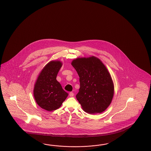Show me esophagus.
<instances>
[{
  "label": "esophagus",
  "instance_id": "1",
  "mask_svg": "<svg viewBox=\"0 0 151 151\" xmlns=\"http://www.w3.org/2000/svg\"><path fill=\"white\" fill-rule=\"evenodd\" d=\"M70 97H73V96H74V93H73V92H70L69 93Z\"/></svg>",
  "mask_w": 151,
  "mask_h": 151
}]
</instances>
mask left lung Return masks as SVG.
I'll return each instance as SVG.
<instances>
[{
	"mask_svg": "<svg viewBox=\"0 0 151 151\" xmlns=\"http://www.w3.org/2000/svg\"><path fill=\"white\" fill-rule=\"evenodd\" d=\"M80 78L76 98L82 109L89 114L101 113L112 101L114 83L102 61L94 56L78 58L71 62Z\"/></svg>",
	"mask_w": 151,
	"mask_h": 151,
	"instance_id": "1",
	"label": "left lung"
}]
</instances>
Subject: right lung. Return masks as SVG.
<instances>
[{
  "instance_id": "1",
  "label": "right lung",
  "mask_w": 151,
  "mask_h": 151,
  "mask_svg": "<svg viewBox=\"0 0 151 151\" xmlns=\"http://www.w3.org/2000/svg\"><path fill=\"white\" fill-rule=\"evenodd\" d=\"M62 65L59 60L49 61L39 73L34 86L33 96L37 104L49 111L59 108L68 96L56 79Z\"/></svg>"
}]
</instances>
